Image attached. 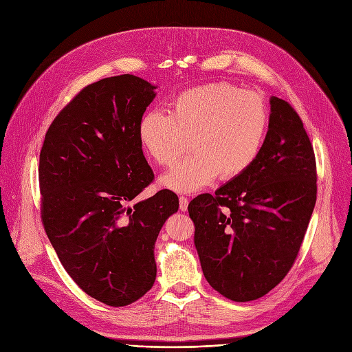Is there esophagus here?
<instances>
[{
  "label": "esophagus",
  "instance_id": "1",
  "mask_svg": "<svg viewBox=\"0 0 352 352\" xmlns=\"http://www.w3.org/2000/svg\"><path fill=\"white\" fill-rule=\"evenodd\" d=\"M188 208V198L187 197H179V210L187 211Z\"/></svg>",
  "mask_w": 352,
  "mask_h": 352
}]
</instances>
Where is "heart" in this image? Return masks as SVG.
Instances as JSON below:
<instances>
[{
	"label": "heart",
	"mask_w": 352,
	"mask_h": 352,
	"mask_svg": "<svg viewBox=\"0 0 352 352\" xmlns=\"http://www.w3.org/2000/svg\"><path fill=\"white\" fill-rule=\"evenodd\" d=\"M268 128L270 111L260 96L221 81L181 92L168 116L146 113L138 124V140L162 166L173 165L190 141L194 154L160 182L175 192H194L218 177L232 181L245 174L261 153Z\"/></svg>",
	"instance_id": "obj_1"
}]
</instances>
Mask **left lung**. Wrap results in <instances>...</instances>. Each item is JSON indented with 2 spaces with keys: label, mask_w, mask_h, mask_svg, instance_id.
<instances>
[{
  "label": "left lung",
  "mask_w": 352,
  "mask_h": 352,
  "mask_svg": "<svg viewBox=\"0 0 352 352\" xmlns=\"http://www.w3.org/2000/svg\"><path fill=\"white\" fill-rule=\"evenodd\" d=\"M270 128L251 168L188 206L208 284L247 302L278 285L298 255L317 201L314 148L300 116L271 97Z\"/></svg>",
  "instance_id": "obj_1"
}]
</instances>
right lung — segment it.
Wrapping results in <instances>:
<instances>
[{"instance_id": "1", "label": "right lung", "mask_w": 352, "mask_h": 352, "mask_svg": "<svg viewBox=\"0 0 352 352\" xmlns=\"http://www.w3.org/2000/svg\"><path fill=\"white\" fill-rule=\"evenodd\" d=\"M155 88L129 74L87 85L54 118L40 153L45 232L76 284L111 307L151 289L157 236L178 211L170 190L128 207L154 179L138 124Z\"/></svg>"}]
</instances>
